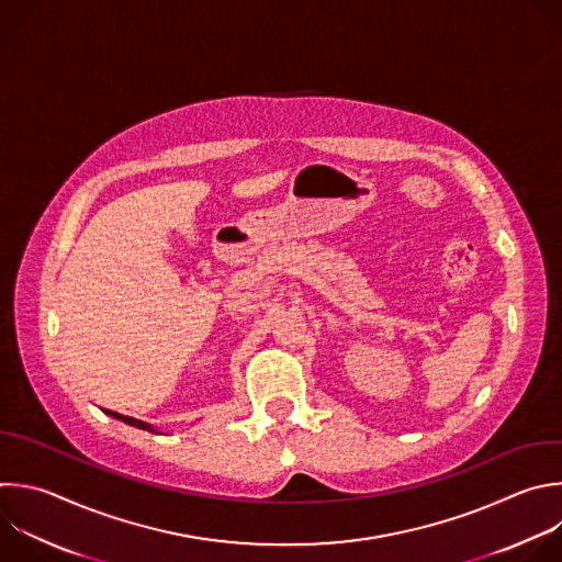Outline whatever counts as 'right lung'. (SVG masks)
<instances>
[{
    "label": "right lung",
    "instance_id": "add662e5",
    "mask_svg": "<svg viewBox=\"0 0 562 562\" xmlns=\"http://www.w3.org/2000/svg\"><path fill=\"white\" fill-rule=\"evenodd\" d=\"M110 417H114V419H121L123 424H127V426H134V428H140V430H151L154 432V428L151 426H147V424H143V422H138V419H132V417H125V415H119V413H112V411H105Z\"/></svg>",
    "mask_w": 562,
    "mask_h": 562
}]
</instances>
